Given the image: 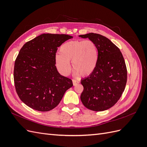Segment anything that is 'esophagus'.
Returning a JSON list of instances; mask_svg holds the SVG:
<instances>
[{"label": "esophagus", "instance_id": "esophagus-1", "mask_svg": "<svg viewBox=\"0 0 147 147\" xmlns=\"http://www.w3.org/2000/svg\"><path fill=\"white\" fill-rule=\"evenodd\" d=\"M72 82H73V84L74 86H76V85H77V84L80 83L78 81H77L76 80H74V79H73L72 80Z\"/></svg>", "mask_w": 147, "mask_h": 147}]
</instances>
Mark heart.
<instances>
[{
  "instance_id": "heart-1",
  "label": "heart",
  "mask_w": 147,
  "mask_h": 147,
  "mask_svg": "<svg viewBox=\"0 0 147 147\" xmlns=\"http://www.w3.org/2000/svg\"><path fill=\"white\" fill-rule=\"evenodd\" d=\"M60 54L55 56V64L59 72L68 75L71 71L70 61L76 75L87 76L95 70L98 61V50L91 40H75L64 43Z\"/></svg>"
}]
</instances>
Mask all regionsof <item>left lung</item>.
I'll return each mask as SVG.
<instances>
[{"mask_svg":"<svg viewBox=\"0 0 147 147\" xmlns=\"http://www.w3.org/2000/svg\"><path fill=\"white\" fill-rule=\"evenodd\" d=\"M94 42L98 61L91 74L81 80L83 86L80 99L84 107L96 112L107 110L121 97L127 82V69L119 49L103 35L89 33L80 35Z\"/></svg>","mask_w":147,"mask_h":147,"instance_id":"1","label":"left lung"}]
</instances>
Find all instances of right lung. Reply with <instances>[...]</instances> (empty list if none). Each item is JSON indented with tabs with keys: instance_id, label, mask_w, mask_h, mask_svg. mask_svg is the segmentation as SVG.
I'll list each match as a JSON object with an SVG mask.
<instances>
[{
	"instance_id": "obj_1",
	"label": "right lung",
	"mask_w": 147,
	"mask_h": 147,
	"mask_svg": "<svg viewBox=\"0 0 147 147\" xmlns=\"http://www.w3.org/2000/svg\"><path fill=\"white\" fill-rule=\"evenodd\" d=\"M73 37L43 34L26 42L15 62L14 83L21 101L31 109L48 112L59 104L72 80L57 72V48Z\"/></svg>"
}]
</instances>
